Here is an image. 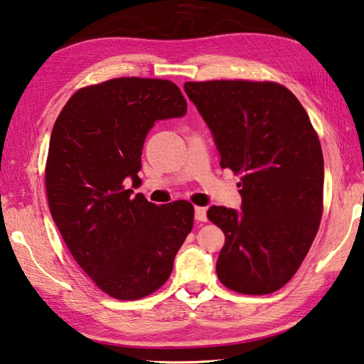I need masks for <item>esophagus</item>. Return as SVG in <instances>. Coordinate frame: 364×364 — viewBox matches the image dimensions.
Returning <instances> with one entry per match:
<instances>
[{
	"instance_id": "obj_1",
	"label": "esophagus",
	"mask_w": 364,
	"mask_h": 364,
	"mask_svg": "<svg viewBox=\"0 0 364 364\" xmlns=\"http://www.w3.org/2000/svg\"><path fill=\"white\" fill-rule=\"evenodd\" d=\"M195 220L196 222L208 220V215H205V208H200V205H196V208H195Z\"/></svg>"
}]
</instances>
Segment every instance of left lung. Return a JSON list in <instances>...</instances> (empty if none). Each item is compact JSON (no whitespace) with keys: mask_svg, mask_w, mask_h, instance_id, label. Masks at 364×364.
Segmentation results:
<instances>
[{"mask_svg":"<svg viewBox=\"0 0 364 364\" xmlns=\"http://www.w3.org/2000/svg\"><path fill=\"white\" fill-rule=\"evenodd\" d=\"M220 166L241 174L242 212L212 205L225 235L217 276L232 291L267 294L296 274L323 212V154L306 109L269 80L185 82Z\"/></svg>","mask_w":364,"mask_h":364,"instance_id":"obj_1","label":"left lung"}]
</instances>
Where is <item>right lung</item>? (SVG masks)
Returning a JSON list of instances; mask_svg holds the SVG:
<instances>
[{"instance_id":"1","label":"right lung","mask_w":364,"mask_h":364,"mask_svg":"<svg viewBox=\"0 0 364 364\" xmlns=\"http://www.w3.org/2000/svg\"><path fill=\"white\" fill-rule=\"evenodd\" d=\"M185 112L171 80L117 77L79 88L55 120L44 173L52 218L77 264L115 299L159 290L193 228L191 203L156 205L125 185L141 183L154 123Z\"/></svg>"}]
</instances>
